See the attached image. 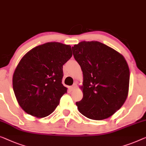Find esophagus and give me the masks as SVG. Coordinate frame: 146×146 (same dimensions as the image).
Returning a JSON list of instances; mask_svg holds the SVG:
<instances>
[{
    "label": "esophagus",
    "mask_w": 146,
    "mask_h": 146,
    "mask_svg": "<svg viewBox=\"0 0 146 146\" xmlns=\"http://www.w3.org/2000/svg\"><path fill=\"white\" fill-rule=\"evenodd\" d=\"M76 88V85L72 86H70V91H74Z\"/></svg>",
    "instance_id": "34e87169"
}]
</instances>
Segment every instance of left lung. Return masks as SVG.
Segmentation results:
<instances>
[{
	"label": "left lung",
	"mask_w": 146,
	"mask_h": 146,
	"mask_svg": "<svg viewBox=\"0 0 146 146\" xmlns=\"http://www.w3.org/2000/svg\"><path fill=\"white\" fill-rule=\"evenodd\" d=\"M83 72V98L76 104L88 119L100 120L115 113L125 102L130 70L124 56L99 41H82L72 47Z\"/></svg>",
	"instance_id": "8db88e82"
}]
</instances>
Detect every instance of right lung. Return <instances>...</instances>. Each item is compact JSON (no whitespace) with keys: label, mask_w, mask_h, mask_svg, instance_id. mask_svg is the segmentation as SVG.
<instances>
[{"label":"right lung","mask_w":146,"mask_h":146,"mask_svg":"<svg viewBox=\"0 0 146 146\" xmlns=\"http://www.w3.org/2000/svg\"><path fill=\"white\" fill-rule=\"evenodd\" d=\"M72 56L68 45L49 42L27 52L15 69L12 85L18 104L38 118L49 115L67 88L62 84L63 65Z\"/></svg>","instance_id":"right-lung-1"}]
</instances>
